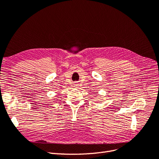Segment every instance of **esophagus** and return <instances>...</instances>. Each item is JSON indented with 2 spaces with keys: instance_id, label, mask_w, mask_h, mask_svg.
I'll list each match as a JSON object with an SVG mask.
<instances>
[{
  "instance_id": "esophagus-1",
  "label": "esophagus",
  "mask_w": 159,
  "mask_h": 159,
  "mask_svg": "<svg viewBox=\"0 0 159 159\" xmlns=\"http://www.w3.org/2000/svg\"><path fill=\"white\" fill-rule=\"evenodd\" d=\"M75 86H78V83H76L75 84Z\"/></svg>"
}]
</instances>
